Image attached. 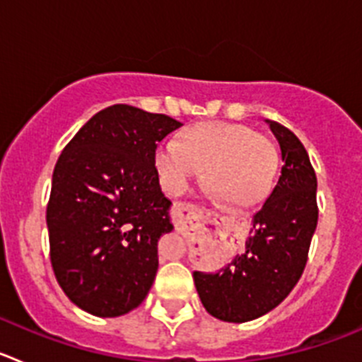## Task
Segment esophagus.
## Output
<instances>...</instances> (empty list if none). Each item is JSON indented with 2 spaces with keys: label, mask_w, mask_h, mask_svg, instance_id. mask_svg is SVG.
<instances>
[{
  "label": "esophagus",
  "mask_w": 362,
  "mask_h": 362,
  "mask_svg": "<svg viewBox=\"0 0 362 362\" xmlns=\"http://www.w3.org/2000/svg\"><path fill=\"white\" fill-rule=\"evenodd\" d=\"M196 212H197V206L194 203H187V201H179V203L174 204V219L177 221V223H181V221L188 219V217H192Z\"/></svg>",
  "instance_id": "34e87169"
}]
</instances>
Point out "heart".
<instances>
[{
    "label": "heart",
    "mask_w": 362,
    "mask_h": 362,
    "mask_svg": "<svg viewBox=\"0 0 362 362\" xmlns=\"http://www.w3.org/2000/svg\"><path fill=\"white\" fill-rule=\"evenodd\" d=\"M161 187L172 196L188 190L203 170L204 183L226 206L248 209L267 199L279 166L276 145L241 123L190 124L175 143L153 156Z\"/></svg>",
    "instance_id": "b5f03b06"
}]
</instances>
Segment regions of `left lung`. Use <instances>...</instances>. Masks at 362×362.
Listing matches in <instances>:
<instances>
[{
    "label": "left lung",
    "instance_id": "obj_1",
    "mask_svg": "<svg viewBox=\"0 0 362 362\" xmlns=\"http://www.w3.org/2000/svg\"><path fill=\"white\" fill-rule=\"evenodd\" d=\"M283 156L279 181L254 216L245 254L217 272H194L206 312L226 322L257 319L286 299L308 261L317 226V177L303 143L268 121Z\"/></svg>",
    "mask_w": 362,
    "mask_h": 362
}]
</instances>
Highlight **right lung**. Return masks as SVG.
<instances>
[{
	"mask_svg": "<svg viewBox=\"0 0 362 362\" xmlns=\"http://www.w3.org/2000/svg\"><path fill=\"white\" fill-rule=\"evenodd\" d=\"M179 127L165 114L112 105L57 159L47 204L50 263L66 297L92 315H124L152 286L158 239L174 228L153 156Z\"/></svg>",
	"mask_w": 362,
	"mask_h": 362,
	"instance_id": "add662e5",
	"label": "right lung"
}]
</instances>
